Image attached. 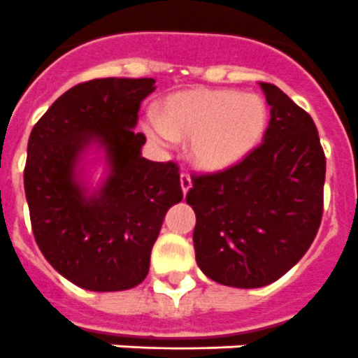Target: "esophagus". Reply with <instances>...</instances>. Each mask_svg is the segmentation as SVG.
<instances>
[{
	"label": "esophagus",
	"mask_w": 358,
	"mask_h": 358,
	"mask_svg": "<svg viewBox=\"0 0 358 358\" xmlns=\"http://www.w3.org/2000/svg\"><path fill=\"white\" fill-rule=\"evenodd\" d=\"M192 188V179H189V176L186 172L181 173V189L182 194H188V189Z\"/></svg>",
	"instance_id": "34e87169"
}]
</instances>
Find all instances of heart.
<instances>
[{
  "label": "heart",
  "instance_id": "obj_1",
  "mask_svg": "<svg viewBox=\"0 0 358 358\" xmlns=\"http://www.w3.org/2000/svg\"><path fill=\"white\" fill-rule=\"evenodd\" d=\"M267 122V103L258 94L195 90L166 98L161 116L145 118L143 131L163 148L172 147L177 138H192L194 163L204 170H224L260 145Z\"/></svg>",
  "mask_w": 358,
  "mask_h": 358
}]
</instances>
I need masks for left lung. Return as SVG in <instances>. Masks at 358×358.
Segmentation results:
<instances>
[{
    "instance_id": "1",
    "label": "left lung",
    "mask_w": 358,
    "mask_h": 358,
    "mask_svg": "<svg viewBox=\"0 0 358 358\" xmlns=\"http://www.w3.org/2000/svg\"><path fill=\"white\" fill-rule=\"evenodd\" d=\"M271 120L240 163L192 179L195 260L220 285L258 289L301 260L322 217L327 157L314 120L280 87L260 82Z\"/></svg>"
}]
</instances>
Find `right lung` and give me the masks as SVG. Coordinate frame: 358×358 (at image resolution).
<instances>
[{"instance_id":"add662e5","label":"right lung","mask_w":358,"mask_h":358,"mask_svg":"<svg viewBox=\"0 0 358 358\" xmlns=\"http://www.w3.org/2000/svg\"><path fill=\"white\" fill-rule=\"evenodd\" d=\"M154 78H94L66 91L34 125L24 194L44 258L66 280L93 292L140 285L170 206L181 202L177 164L141 156L138 110ZM102 151L103 185L87 186L81 161Z\"/></svg>"}]
</instances>
